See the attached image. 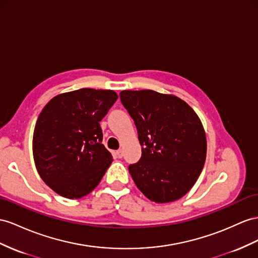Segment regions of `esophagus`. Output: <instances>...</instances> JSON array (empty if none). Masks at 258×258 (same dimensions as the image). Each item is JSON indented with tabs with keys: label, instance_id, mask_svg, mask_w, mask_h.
<instances>
[{
	"label": "esophagus",
	"instance_id": "34e87169",
	"mask_svg": "<svg viewBox=\"0 0 258 258\" xmlns=\"http://www.w3.org/2000/svg\"><path fill=\"white\" fill-rule=\"evenodd\" d=\"M115 155L117 156V158H122L123 157V150L122 149H118L115 151Z\"/></svg>",
	"mask_w": 258,
	"mask_h": 258
}]
</instances>
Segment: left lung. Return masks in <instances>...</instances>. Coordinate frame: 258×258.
<instances>
[{"label":"left lung","instance_id":"left-lung-1","mask_svg":"<svg viewBox=\"0 0 258 258\" xmlns=\"http://www.w3.org/2000/svg\"><path fill=\"white\" fill-rule=\"evenodd\" d=\"M121 102L136 125L140 161L128 171L148 200L170 203L185 195L206 159V135L200 117L180 98L154 90H124Z\"/></svg>","mask_w":258,"mask_h":258}]
</instances>
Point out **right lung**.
Listing matches in <instances>:
<instances>
[{"label":"right lung","instance_id":"right-lung-1","mask_svg":"<svg viewBox=\"0 0 258 258\" xmlns=\"http://www.w3.org/2000/svg\"><path fill=\"white\" fill-rule=\"evenodd\" d=\"M116 99L113 90L83 88L54 97L41 111L32 153L39 175L58 195L81 198L100 183L112 156L99 122Z\"/></svg>","mask_w":258,"mask_h":258}]
</instances>
